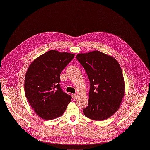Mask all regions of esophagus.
Masks as SVG:
<instances>
[{
  "label": "esophagus",
  "mask_w": 150,
  "mask_h": 150,
  "mask_svg": "<svg viewBox=\"0 0 150 150\" xmlns=\"http://www.w3.org/2000/svg\"><path fill=\"white\" fill-rule=\"evenodd\" d=\"M77 98V95L76 94H73L72 95V98L73 99H75Z\"/></svg>",
  "instance_id": "obj_1"
}]
</instances>
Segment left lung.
Returning <instances> with one entry per match:
<instances>
[{"instance_id":"obj_1","label":"left lung","mask_w":150,"mask_h":150,"mask_svg":"<svg viewBox=\"0 0 150 150\" xmlns=\"http://www.w3.org/2000/svg\"><path fill=\"white\" fill-rule=\"evenodd\" d=\"M90 83L88 106L83 109L88 118L102 121L118 110L124 95L125 84L116 59L98 51L77 55Z\"/></svg>"}]
</instances>
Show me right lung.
<instances>
[{
  "mask_svg": "<svg viewBox=\"0 0 150 150\" xmlns=\"http://www.w3.org/2000/svg\"><path fill=\"white\" fill-rule=\"evenodd\" d=\"M74 56L51 50L36 58L28 69L26 97L35 112L45 120L61 117L71 101V96L61 88L60 75Z\"/></svg>",
  "mask_w": 150,
  "mask_h": 150,
  "instance_id": "add662e5",
  "label": "right lung"
}]
</instances>
